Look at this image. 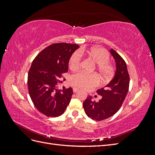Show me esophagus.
Returning <instances> with one entry per match:
<instances>
[{"label":"esophagus","mask_w":155,"mask_h":155,"mask_svg":"<svg viewBox=\"0 0 155 155\" xmlns=\"http://www.w3.org/2000/svg\"><path fill=\"white\" fill-rule=\"evenodd\" d=\"M78 91H79V89H78L77 88H73V92H74V93L78 92Z\"/></svg>","instance_id":"34e87169"}]
</instances>
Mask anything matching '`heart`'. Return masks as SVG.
<instances>
[{
	"label": "heart",
	"mask_w": 155,
	"mask_h": 155,
	"mask_svg": "<svg viewBox=\"0 0 155 155\" xmlns=\"http://www.w3.org/2000/svg\"><path fill=\"white\" fill-rule=\"evenodd\" d=\"M81 55L90 58L96 64V70L103 80H109L114 73V66L110 63L109 54L102 48L94 47L90 49L81 48L79 52H74L69 61V67L72 70L79 68L81 62ZM71 85L83 90H91L99 83V79L95 74L79 72L73 76L70 81Z\"/></svg>",
	"instance_id": "heart-1"
}]
</instances>
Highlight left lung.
<instances>
[{
    "mask_svg": "<svg viewBox=\"0 0 155 155\" xmlns=\"http://www.w3.org/2000/svg\"><path fill=\"white\" fill-rule=\"evenodd\" d=\"M110 52L115 59L116 70L114 78L105 87L97 91L101 97L99 101H92L88 96L83 102L85 113L92 120L101 121L110 118L118 111L127 94L129 87V75L124 59L113 49Z\"/></svg>",
    "mask_w": 155,
    "mask_h": 155,
    "instance_id": "obj_1",
    "label": "left lung"
}]
</instances>
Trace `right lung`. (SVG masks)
<instances>
[{
    "mask_svg": "<svg viewBox=\"0 0 155 155\" xmlns=\"http://www.w3.org/2000/svg\"><path fill=\"white\" fill-rule=\"evenodd\" d=\"M79 47L76 44H52L33 61L28 75L29 94L37 109L46 116H61L69 104L72 88H55L62 74L68 72L69 59Z\"/></svg>",
    "mask_w": 155,
    "mask_h": 155,
    "instance_id": "obj_1",
    "label": "right lung"
}]
</instances>
